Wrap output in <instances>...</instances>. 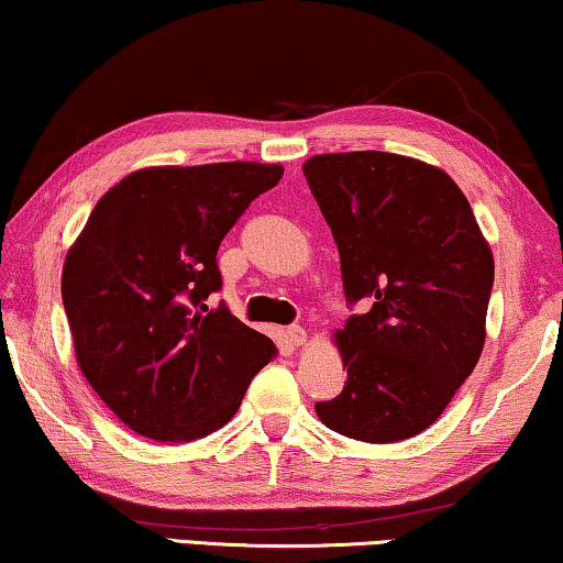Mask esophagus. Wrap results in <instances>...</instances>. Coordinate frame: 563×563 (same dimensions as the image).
<instances>
[{"label": "esophagus", "mask_w": 563, "mask_h": 563, "mask_svg": "<svg viewBox=\"0 0 563 563\" xmlns=\"http://www.w3.org/2000/svg\"><path fill=\"white\" fill-rule=\"evenodd\" d=\"M285 339H288L292 346H303L308 341V333L303 325H288V329H285Z\"/></svg>", "instance_id": "esophagus-1"}]
</instances>
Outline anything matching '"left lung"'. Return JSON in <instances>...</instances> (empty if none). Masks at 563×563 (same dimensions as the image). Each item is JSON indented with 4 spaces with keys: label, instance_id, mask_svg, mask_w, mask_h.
Listing matches in <instances>:
<instances>
[{
    "label": "left lung",
    "instance_id": "1",
    "mask_svg": "<svg viewBox=\"0 0 563 563\" xmlns=\"http://www.w3.org/2000/svg\"><path fill=\"white\" fill-rule=\"evenodd\" d=\"M339 247L351 316L335 331L339 397L316 401L329 430L362 442L415 438L481 358L493 253L463 191L438 166L387 151L303 164Z\"/></svg>",
    "mask_w": 563,
    "mask_h": 563
}]
</instances>
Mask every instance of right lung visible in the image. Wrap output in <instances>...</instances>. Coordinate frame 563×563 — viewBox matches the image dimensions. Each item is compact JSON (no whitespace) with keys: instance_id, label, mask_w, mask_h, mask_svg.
<instances>
[{"instance_id":"obj_1","label":"right lung","mask_w":563,"mask_h":563,"mask_svg":"<svg viewBox=\"0 0 563 563\" xmlns=\"http://www.w3.org/2000/svg\"><path fill=\"white\" fill-rule=\"evenodd\" d=\"M280 164L151 166L108 189L63 267L75 358L141 438L191 442L228 424L275 343L207 298L217 250Z\"/></svg>"}]
</instances>
